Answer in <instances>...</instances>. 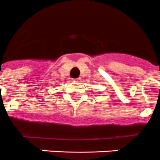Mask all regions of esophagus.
I'll list each match as a JSON object with an SVG mask.
<instances>
[{
    "mask_svg": "<svg viewBox=\"0 0 160 160\" xmlns=\"http://www.w3.org/2000/svg\"><path fill=\"white\" fill-rule=\"evenodd\" d=\"M74 82H80V80H81V78H74L72 79Z\"/></svg>",
    "mask_w": 160,
    "mask_h": 160,
    "instance_id": "obj_1",
    "label": "esophagus"
}]
</instances>
